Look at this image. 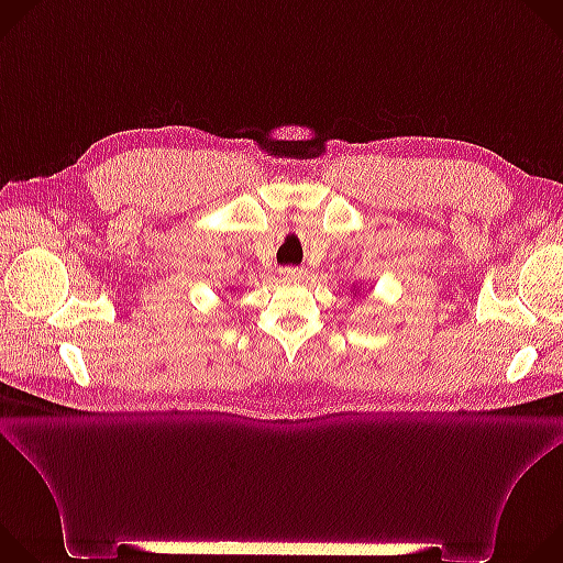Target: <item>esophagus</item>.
<instances>
[{
	"label": "esophagus",
	"mask_w": 563,
	"mask_h": 563,
	"mask_svg": "<svg viewBox=\"0 0 563 563\" xmlns=\"http://www.w3.org/2000/svg\"><path fill=\"white\" fill-rule=\"evenodd\" d=\"M280 276L289 283H300L307 276V269L305 267H285V269H280Z\"/></svg>",
	"instance_id": "1"
}]
</instances>
